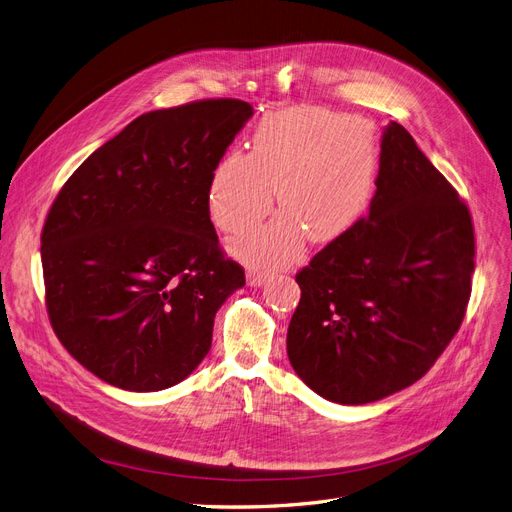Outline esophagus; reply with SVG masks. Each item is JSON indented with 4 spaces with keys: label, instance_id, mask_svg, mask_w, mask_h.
I'll list each match as a JSON object with an SVG mask.
<instances>
[{
    "label": "esophagus",
    "instance_id": "esophagus-1",
    "mask_svg": "<svg viewBox=\"0 0 512 512\" xmlns=\"http://www.w3.org/2000/svg\"><path fill=\"white\" fill-rule=\"evenodd\" d=\"M246 279H248V283L252 287H260V285H264L270 279V273H262V270H248Z\"/></svg>",
    "mask_w": 512,
    "mask_h": 512
}]
</instances>
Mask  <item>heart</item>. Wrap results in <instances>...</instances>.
I'll return each mask as SVG.
<instances>
[{
    "instance_id": "obj_1",
    "label": "heart",
    "mask_w": 512,
    "mask_h": 512,
    "mask_svg": "<svg viewBox=\"0 0 512 512\" xmlns=\"http://www.w3.org/2000/svg\"><path fill=\"white\" fill-rule=\"evenodd\" d=\"M380 144L364 117L318 107L268 113L252 134L250 153H227L208 179V215L227 233H242L273 208L268 225L229 244L250 266H277L314 244L343 237L370 204Z\"/></svg>"
}]
</instances>
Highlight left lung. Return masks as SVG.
Wrapping results in <instances>:
<instances>
[{"mask_svg":"<svg viewBox=\"0 0 512 512\" xmlns=\"http://www.w3.org/2000/svg\"><path fill=\"white\" fill-rule=\"evenodd\" d=\"M475 239L465 202L397 122L382 132L366 219L318 252L287 330L314 393L364 405L422 378L459 330Z\"/></svg>","mask_w":512,"mask_h":512,"instance_id":"left-lung-1","label":"left lung"}]
</instances>
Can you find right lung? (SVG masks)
Here are the masks:
<instances>
[{
    "label": "right lung",
    "mask_w": 512,
    "mask_h": 512,
    "mask_svg": "<svg viewBox=\"0 0 512 512\" xmlns=\"http://www.w3.org/2000/svg\"><path fill=\"white\" fill-rule=\"evenodd\" d=\"M254 109L210 99L136 117L57 194L41 235L47 312L88 372L132 393L188 378L246 285L208 215V179Z\"/></svg>",
    "instance_id": "obj_1"
}]
</instances>
